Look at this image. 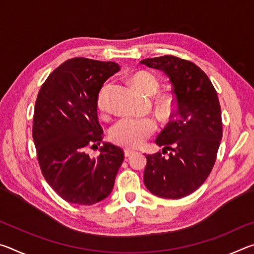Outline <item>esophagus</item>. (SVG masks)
Instances as JSON below:
<instances>
[{
  "instance_id": "1",
  "label": "esophagus",
  "mask_w": 254,
  "mask_h": 254,
  "mask_svg": "<svg viewBox=\"0 0 254 254\" xmlns=\"http://www.w3.org/2000/svg\"><path fill=\"white\" fill-rule=\"evenodd\" d=\"M133 153H135V151H134V150H132V149L124 150V154H126V157H131Z\"/></svg>"
}]
</instances>
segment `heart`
Instances as JSON below:
<instances>
[{
    "label": "heart",
    "mask_w": 254,
    "mask_h": 254,
    "mask_svg": "<svg viewBox=\"0 0 254 254\" xmlns=\"http://www.w3.org/2000/svg\"><path fill=\"white\" fill-rule=\"evenodd\" d=\"M132 83L137 91L151 95L159 87L157 77L148 71H139L132 77ZM107 86H104L97 96V106L102 112L106 107ZM157 130V123L151 118L124 117L112 126L110 137L114 143L122 147H141Z\"/></svg>",
    "instance_id": "obj_1"
}]
</instances>
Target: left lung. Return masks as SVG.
Listing matches in <instances>:
<instances>
[{"mask_svg": "<svg viewBox=\"0 0 254 254\" xmlns=\"http://www.w3.org/2000/svg\"><path fill=\"white\" fill-rule=\"evenodd\" d=\"M140 63L165 72L174 95L170 121L156 139L169 156L145 154L143 182L153 195L182 198L198 189L214 167L223 135L220 101L207 75L189 60L166 55Z\"/></svg>", "mask_w": 254, "mask_h": 254, "instance_id": "1", "label": "left lung"}]
</instances>
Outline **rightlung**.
<instances>
[{
  "label": "right lung",
  "mask_w": 254,
  "mask_h": 254,
  "mask_svg": "<svg viewBox=\"0 0 254 254\" xmlns=\"http://www.w3.org/2000/svg\"><path fill=\"white\" fill-rule=\"evenodd\" d=\"M120 70L113 62L72 58L51 72L38 93L32 136L41 173L67 201L93 205L106 198L124 160L112 143L91 158L89 145L100 144L97 96L104 81Z\"/></svg>",
  "instance_id": "right-lung-1"
}]
</instances>
